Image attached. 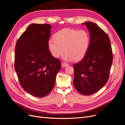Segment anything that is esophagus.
<instances>
[{"mask_svg": "<svg viewBox=\"0 0 125 125\" xmlns=\"http://www.w3.org/2000/svg\"><path fill=\"white\" fill-rule=\"evenodd\" d=\"M69 65L68 63H65V62H62V68H64V67H66L67 66H68Z\"/></svg>", "mask_w": 125, "mask_h": 125, "instance_id": "34e87169", "label": "esophagus"}]
</instances>
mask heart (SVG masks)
I'll use <instances>...</instances> for the list:
<instances>
[{
	"instance_id": "1",
	"label": "heart",
	"mask_w": 125,
	"mask_h": 125,
	"mask_svg": "<svg viewBox=\"0 0 125 125\" xmlns=\"http://www.w3.org/2000/svg\"><path fill=\"white\" fill-rule=\"evenodd\" d=\"M54 39L48 42L52 55L59 58L65 51L63 59L67 61L81 60L88 52L90 44V34L84 30L63 29L55 34Z\"/></svg>"
}]
</instances>
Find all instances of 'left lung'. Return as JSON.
<instances>
[{"label": "left lung", "instance_id": "left-lung-1", "mask_svg": "<svg viewBox=\"0 0 125 125\" xmlns=\"http://www.w3.org/2000/svg\"><path fill=\"white\" fill-rule=\"evenodd\" d=\"M90 32L88 52L81 61L73 65V85L81 94L91 95L106 83L113 62V52L108 35L95 23L86 22Z\"/></svg>", "mask_w": 125, "mask_h": 125}]
</instances>
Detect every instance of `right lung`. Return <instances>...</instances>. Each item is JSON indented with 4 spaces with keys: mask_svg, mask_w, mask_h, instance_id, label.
<instances>
[{
    "mask_svg": "<svg viewBox=\"0 0 125 125\" xmlns=\"http://www.w3.org/2000/svg\"><path fill=\"white\" fill-rule=\"evenodd\" d=\"M52 26L32 24L18 40L15 47L14 68L20 84L26 92L36 97L47 95L53 89L60 60L49 51Z\"/></svg>",
    "mask_w": 125,
    "mask_h": 125,
    "instance_id": "obj_1",
    "label": "right lung"
}]
</instances>
